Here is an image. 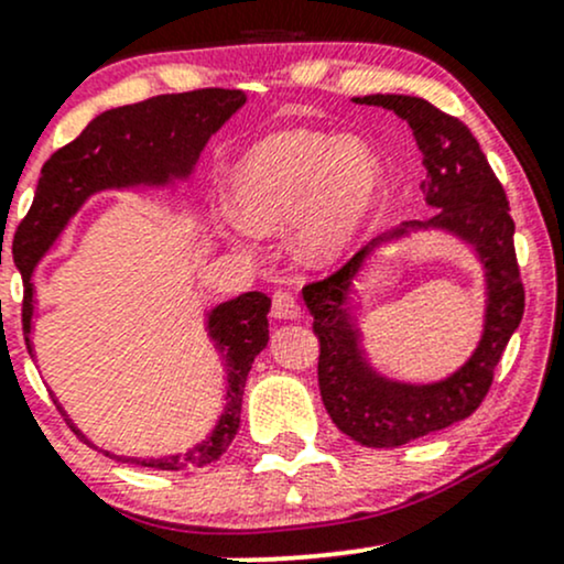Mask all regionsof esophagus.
Returning a JSON list of instances; mask_svg holds the SVG:
<instances>
[{
	"label": "esophagus",
	"instance_id": "obj_1",
	"mask_svg": "<svg viewBox=\"0 0 564 564\" xmlns=\"http://www.w3.org/2000/svg\"><path fill=\"white\" fill-rule=\"evenodd\" d=\"M300 302H296V296L291 294L286 289H278L273 294V315L281 321H294L300 318Z\"/></svg>",
	"mask_w": 564,
	"mask_h": 564
}]
</instances>
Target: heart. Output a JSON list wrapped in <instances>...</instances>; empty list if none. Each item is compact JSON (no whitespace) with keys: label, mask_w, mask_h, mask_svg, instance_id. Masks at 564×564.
<instances>
[{"label":"heart","mask_w":564,"mask_h":564,"mask_svg":"<svg viewBox=\"0 0 564 564\" xmlns=\"http://www.w3.org/2000/svg\"><path fill=\"white\" fill-rule=\"evenodd\" d=\"M381 166L360 140L332 134L275 132L254 142L230 174L232 209L246 228L273 232L294 223L296 257L332 262L377 204Z\"/></svg>","instance_id":"1"}]
</instances>
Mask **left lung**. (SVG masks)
Instances as JSON below:
<instances>
[{
  "instance_id": "obj_1",
  "label": "left lung",
  "mask_w": 564,
  "mask_h": 564,
  "mask_svg": "<svg viewBox=\"0 0 564 564\" xmlns=\"http://www.w3.org/2000/svg\"><path fill=\"white\" fill-rule=\"evenodd\" d=\"M364 106L394 111L413 129L424 153L422 191L437 215L426 223H403L373 238L332 275L302 289L321 341L318 387L332 422L366 448H398L411 440L464 422L480 408L494 371L525 313V286L514 254V223L501 183L480 151V142L456 116L411 95L355 97ZM413 227H443L476 246L489 283L484 339L453 378L435 386H403L379 378L359 349L348 294L359 264L379 242Z\"/></svg>"
}]
</instances>
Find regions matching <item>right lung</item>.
Segmentation results:
<instances>
[{"instance_id":"right-lung-1","label":"right lung","mask_w":564,"mask_h":564,"mask_svg":"<svg viewBox=\"0 0 564 564\" xmlns=\"http://www.w3.org/2000/svg\"><path fill=\"white\" fill-rule=\"evenodd\" d=\"M246 102L241 89H193L159 95L134 106L111 108L42 166L34 204L15 230V264L23 275V334L31 352V315H34L36 262L57 241L76 209L97 191L134 185H166L193 172L206 140ZM270 300L262 291H246L236 300L217 304L209 313V336L223 352L228 371L225 411L212 435L196 448L166 458H119L151 469H196L217 462L241 424V400L251 364L268 345ZM82 435L76 426H70Z\"/></svg>"}]
</instances>
